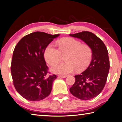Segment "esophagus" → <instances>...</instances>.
Segmentation results:
<instances>
[{"label":"esophagus","mask_w":122,"mask_h":122,"mask_svg":"<svg viewBox=\"0 0 122 122\" xmlns=\"http://www.w3.org/2000/svg\"><path fill=\"white\" fill-rule=\"evenodd\" d=\"M59 77H61V78H66V77H67V76H66V75H59L58 76Z\"/></svg>","instance_id":"1"}]
</instances>
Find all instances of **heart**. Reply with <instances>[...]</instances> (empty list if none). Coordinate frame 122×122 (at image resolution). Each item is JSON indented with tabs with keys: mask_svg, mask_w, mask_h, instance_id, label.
<instances>
[{
	"mask_svg": "<svg viewBox=\"0 0 122 122\" xmlns=\"http://www.w3.org/2000/svg\"><path fill=\"white\" fill-rule=\"evenodd\" d=\"M57 49L52 43L47 45L44 51V58L49 66H54L66 55V62L54 66L53 73L66 75L76 71L81 73L85 71L92 62L93 51L90 46L71 38L60 39L56 42Z\"/></svg>",
	"mask_w": 122,
	"mask_h": 122,
	"instance_id": "heart-1",
	"label": "heart"
}]
</instances>
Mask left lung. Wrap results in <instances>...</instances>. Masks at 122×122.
<instances>
[{"instance_id": "obj_1", "label": "left lung", "mask_w": 122, "mask_h": 122, "mask_svg": "<svg viewBox=\"0 0 122 122\" xmlns=\"http://www.w3.org/2000/svg\"><path fill=\"white\" fill-rule=\"evenodd\" d=\"M69 36L80 39L92 49L90 65L80 75L75 76V83L69 89L80 100H91L101 93L106 84L110 68L108 51L103 41L92 32L83 31Z\"/></svg>"}]
</instances>
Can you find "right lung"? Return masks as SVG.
Listing matches in <instances>:
<instances>
[{
    "instance_id": "add662e5",
    "label": "right lung",
    "mask_w": 122,
    "mask_h": 122,
    "mask_svg": "<svg viewBox=\"0 0 122 122\" xmlns=\"http://www.w3.org/2000/svg\"><path fill=\"white\" fill-rule=\"evenodd\" d=\"M60 34L36 32L26 35L14 49L11 71L14 87L26 100L39 101L47 97L56 75H51L44 59L47 45Z\"/></svg>"
}]
</instances>
